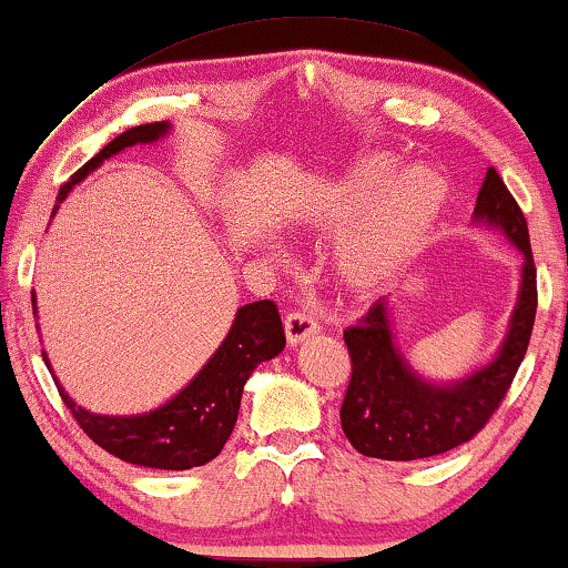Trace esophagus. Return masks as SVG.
Here are the masks:
<instances>
[{
  "instance_id": "esophagus-1",
  "label": "esophagus",
  "mask_w": 568,
  "mask_h": 568,
  "mask_svg": "<svg viewBox=\"0 0 568 568\" xmlns=\"http://www.w3.org/2000/svg\"><path fill=\"white\" fill-rule=\"evenodd\" d=\"M284 331H286V338H290V344L294 346L321 331V323H317V317L310 313V310H292L284 321Z\"/></svg>"
}]
</instances>
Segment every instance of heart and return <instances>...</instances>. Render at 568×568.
Returning <instances> with one entry per match:
<instances>
[{
  "instance_id": "1",
  "label": "heart",
  "mask_w": 568,
  "mask_h": 568,
  "mask_svg": "<svg viewBox=\"0 0 568 568\" xmlns=\"http://www.w3.org/2000/svg\"><path fill=\"white\" fill-rule=\"evenodd\" d=\"M395 175H398V162L390 158H369L354 168L346 183H341L328 199L325 216L348 222L369 212L388 193L367 232L346 253L344 271L356 284L375 282L408 261L445 204L447 185L434 170H408L398 181Z\"/></svg>"
}]
</instances>
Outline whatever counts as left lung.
<instances>
[{
    "mask_svg": "<svg viewBox=\"0 0 568 568\" xmlns=\"http://www.w3.org/2000/svg\"><path fill=\"white\" fill-rule=\"evenodd\" d=\"M476 220L504 230L525 255L519 300L499 356L463 383L429 385L408 369L393 346L385 302L372 305L344 331L352 377L341 403V426L356 453L379 460H422L449 453L484 429L511 387L532 336L538 274L523 209L494 168H488L478 191Z\"/></svg>",
    "mask_w": 568,
    "mask_h": 568,
    "instance_id": "8db88e82",
    "label": "left lung"
}]
</instances>
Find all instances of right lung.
<instances>
[{
    "label": "right lung",
    "mask_w": 568,
    "mask_h": 568,
    "mask_svg": "<svg viewBox=\"0 0 568 568\" xmlns=\"http://www.w3.org/2000/svg\"><path fill=\"white\" fill-rule=\"evenodd\" d=\"M165 131V121L142 123V126L123 131L61 185L57 206L67 199L74 183H80L90 170H95L111 154L139 142H154ZM284 344L286 336L278 307L271 300H261L237 310L227 338L206 362V367L158 410L142 416H98L74 406L72 398L61 390V385L57 387L80 429L105 453L123 463L142 465V468L189 470L214 460L222 453L224 442L235 429L247 377L261 362L274 359Z\"/></svg>",
    "instance_id": "right-lung-1"
}]
</instances>
